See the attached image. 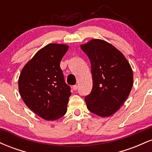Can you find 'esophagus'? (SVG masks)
Masks as SVG:
<instances>
[{
	"label": "esophagus",
	"mask_w": 152,
	"mask_h": 152,
	"mask_svg": "<svg viewBox=\"0 0 152 152\" xmlns=\"http://www.w3.org/2000/svg\"><path fill=\"white\" fill-rule=\"evenodd\" d=\"M73 89L74 90H77L78 89V86L77 85H74V86H73Z\"/></svg>",
	"instance_id": "esophagus-1"
}]
</instances>
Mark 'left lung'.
<instances>
[{
  "instance_id": "1",
  "label": "left lung",
  "mask_w": 152,
  "mask_h": 152,
  "mask_svg": "<svg viewBox=\"0 0 152 152\" xmlns=\"http://www.w3.org/2000/svg\"><path fill=\"white\" fill-rule=\"evenodd\" d=\"M91 66L93 88L85 97L91 112L106 117L117 111L133 86V71L124 56L109 43L91 40L81 46Z\"/></svg>"
}]
</instances>
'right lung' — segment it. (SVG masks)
Returning a JSON list of instances; mask_svg holds the SVG:
<instances>
[{"label": "right lung", "mask_w": 152, "mask_h": 152, "mask_svg": "<svg viewBox=\"0 0 152 152\" xmlns=\"http://www.w3.org/2000/svg\"><path fill=\"white\" fill-rule=\"evenodd\" d=\"M69 46L50 43L34 55L22 69L18 89L26 105L40 117L50 121L64 116L71 96L60 62Z\"/></svg>", "instance_id": "right-lung-1"}]
</instances>
